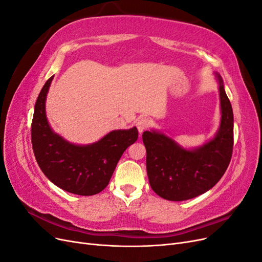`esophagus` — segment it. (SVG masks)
<instances>
[{"label": "esophagus", "mask_w": 262, "mask_h": 262, "mask_svg": "<svg viewBox=\"0 0 262 262\" xmlns=\"http://www.w3.org/2000/svg\"><path fill=\"white\" fill-rule=\"evenodd\" d=\"M149 124H150V121L148 120L147 118H141V119H139L138 122H137V128H138L140 134L143 132V131H145L149 126Z\"/></svg>", "instance_id": "1"}]
</instances>
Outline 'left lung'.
Returning <instances> with one entry per match:
<instances>
[{
    "instance_id": "obj_1",
    "label": "left lung",
    "mask_w": 262,
    "mask_h": 262,
    "mask_svg": "<svg viewBox=\"0 0 262 262\" xmlns=\"http://www.w3.org/2000/svg\"><path fill=\"white\" fill-rule=\"evenodd\" d=\"M222 119L215 138L192 150L155 131L142 136L146 148V170L150 188L163 199L184 201L207 192L224 175L234 145L231 101L217 74Z\"/></svg>"
}]
</instances>
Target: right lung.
Listing matches in <instances>:
<instances>
[{
  "label": "right lung",
  "instance_id": "1",
  "mask_svg": "<svg viewBox=\"0 0 262 262\" xmlns=\"http://www.w3.org/2000/svg\"><path fill=\"white\" fill-rule=\"evenodd\" d=\"M52 78L46 82L35 104L31 144L36 161L46 177L66 191L80 195L99 193L108 186L124 150L138 140V129L112 131L91 145L69 143L47 121L46 97Z\"/></svg>",
  "mask_w": 262,
  "mask_h": 262
}]
</instances>
